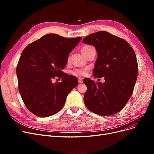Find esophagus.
I'll list each match as a JSON object with an SVG mask.
<instances>
[{
    "label": "esophagus",
    "mask_w": 154,
    "mask_h": 154,
    "mask_svg": "<svg viewBox=\"0 0 154 154\" xmlns=\"http://www.w3.org/2000/svg\"><path fill=\"white\" fill-rule=\"evenodd\" d=\"M78 82L80 83H83V80H82V78H78Z\"/></svg>",
    "instance_id": "obj_1"
}]
</instances>
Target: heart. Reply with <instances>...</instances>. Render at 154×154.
I'll use <instances>...</instances> for the list:
<instances>
[{
    "mask_svg": "<svg viewBox=\"0 0 154 154\" xmlns=\"http://www.w3.org/2000/svg\"><path fill=\"white\" fill-rule=\"evenodd\" d=\"M92 48L91 45H85L82 48V52L85 56L87 54L88 51ZM87 68H78L72 70L71 73L74 76H84L87 72Z\"/></svg>",
    "mask_w": 154,
    "mask_h": 154,
    "instance_id": "1",
    "label": "heart"
}]
</instances>
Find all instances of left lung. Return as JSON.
Wrapping results in <instances>:
<instances>
[{"instance_id":"obj_1","label":"left lung","mask_w":154,"mask_h":154,"mask_svg":"<svg viewBox=\"0 0 154 154\" xmlns=\"http://www.w3.org/2000/svg\"><path fill=\"white\" fill-rule=\"evenodd\" d=\"M84 44L94 46L97 58L93 70L95 78L105 82L83 79L87 89L83 100L87 108L102 116L122 110L131 97L136 82L138 65L136 53L127 41L106 31L85 37Z\"/></svg>"}]
</instances>
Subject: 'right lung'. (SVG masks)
<instances>
[{
    "mask_svg": "<svg viewBox=\"0 0 154 154\" xmlns=\"http://www.w3.org/2000/svg\"><path fill=\"white\" fill-rule=\"evenodd\" d=\"M81 39L48 34L22 51L17 66L18 91L33 114L43 118L57 114L63 108L69 93L78 85L76 76L67 75L62 70L69 54ZM57 77L63 81L54 84L52 81Z\"/></svg>",
    "mask_w": 154,
    "mask_h": 154,
    "instance_id": "right-lung-1",
    "label": "right lung"
}]
</instances>
